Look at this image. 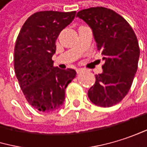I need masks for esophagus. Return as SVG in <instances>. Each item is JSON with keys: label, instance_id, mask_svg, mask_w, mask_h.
<instances>
[{"label": "esophagus", "instance_id": "34e87169", "mask_svg": "<svg viewBox=\"0 0 147 147\" xmlns=\"http://www.w3.org/2000/svg\"><path fill=\"white\" fill-rule=\"evenodd\" d=\"M84 70H85V69H84V68H78V69H77L78 73H81V72H83V71H84Z\"/></svg>", "mask_w": 147, "mask_h": 147}]
</instances>
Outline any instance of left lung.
I'll use <instances>...</instances> for the list:
<instances>
[{"label": "left lung", "instance_id": "obj_1", "mask_svg": "<svg viewBox=\"0 0 147 147\" xmlns=\"http://www.w3.org/2000/svg\"><path fill=\"white\" fill-rule=\"evenodd\" d=\"M77 17L92 29L97 50L105 61L88 96L97 106L112 107L127 96L133 84L140 57L137 37L123 17L106 7L84 9Z\"/></svg>", "mask_w": 147, "mask_h": 147}]
</instances>
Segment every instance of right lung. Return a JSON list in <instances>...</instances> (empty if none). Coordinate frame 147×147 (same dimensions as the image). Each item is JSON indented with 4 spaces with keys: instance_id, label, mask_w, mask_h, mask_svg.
Segmentation results:
<instances>
[{
    "instance_id": "1",
    "label": "right lung",
    "mask_w": 147,
    "mask_h": 147,
    "mask_svg": "<svg viewBox=\"0 0 147 147\" xmlns=\"http://www.w3.org/2000/svg\"><path fill=\"white\" fill-rule=\"evenodd\" d=\"M76 11H40L24 23L14 47V70L22 92L34 109L51 112L59 109L65 89L75 78L73 69L53 66L56 40L60 32L72 22Z\"/></svg>"
}]
</instances>
